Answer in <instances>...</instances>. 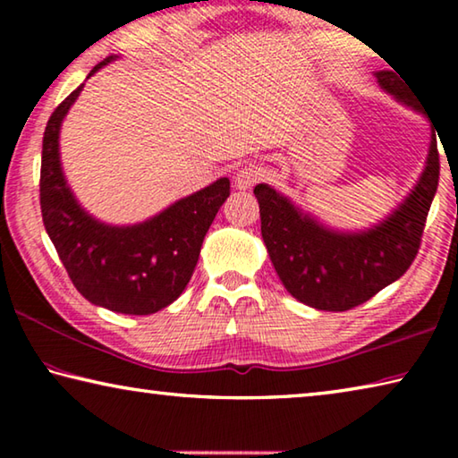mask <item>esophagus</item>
I'll list each match as a JSON object with an SVG mask.
<instances>
[{
  "instance_id": "34e87169",
  "label": "esophagus",
  "mask_w": 458,
  "mask_h": 458,
  "mask_svg": "<svg viewBox=\"0 0 458 458\" xmlns=\"http://www.w3.org/2000/svg\"><path fill=\"white\" fill-rule=\"evenodd\" d=\"M259 180H260V169L250 164V165H244L242 169H238L234 175V185L236 190H250Z\"/></svg>"
}]
</instances>
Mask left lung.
<instances>
[{
    "mask_svg": "<svg viewBox=\"0 0 458 458\" xmlns=\"http://www.w3.org/2000/svg\"><path fill=\"white\" fill-rule=\"evenodd\" d=\"M376 79L398 103L424 114L402 76L377 71ZM438 174L432 127L428 155L414 188L384 220L355 232L331 228L268 183H259L254 196L260 206L262 240L284 289L319 311H347L398 281L420 246Z\"/></svg>",
    "mask_w": 458,
    "mask_h": 458,
    "instance_id": "1",
    "label": "left lung"
}]
</instances>
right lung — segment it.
Here are the masks:
<instances>
[{
  "label": "right lung",
  "instance_id": "add662e5",
  "mask_svg": "<svg viewBox=\"0 0 458 458\" xmlns=\"http://www.w3.org/2000/svg\"><path fill=\"white\" fill-rule=\"evenodd\" d=\"M119 56H108L87 79ZM84 82L52 113L42 141L40 206L46 232L68 276L92 305L123 315H151L180 297L198 265L201 242L230 180L220 177L151 216L114 226L97 220L79 204L60 164V127Z\"/></svg>",
  "mask_w": 458,
  "mask_h": 458
}]
</instances>
